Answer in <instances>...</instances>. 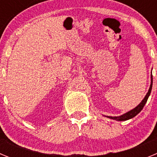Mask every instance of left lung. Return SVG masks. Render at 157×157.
<instances>
[{
  "label": "left lung",
  "mask_w": 157,
  "mask_h": 157,
  "mask_svg": "<svg viewBox=\"0 0 157 157\" xmlns=\"http://www.w3.org/2000/svg\"><path fill=\"white\" fill-rule=\"evenodd\" d=\"M152 86V73H151V84H150V86H149V91H148V93L146 94V95L145 96L144 99L141 101V103H140L138 106H136L134 109H131L130 111L126 112V113L121 115V116H105L107 118H109V119H111V120H116V121H126V120H130V119L134 118V116H137V115H138V113L142 110V109H143L144 106H145V103L147 102V100H148V98H149V95H150L151 94Z\"/></svg>",
  "instance_id": "obj_1"
}]
</instances>
